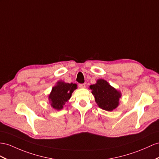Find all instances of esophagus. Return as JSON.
I'll list each match as a JSON object with an SVG mask.
<instances>
[{
	"label": "esophagus",
	"mask_w": 159,
	"mask_h": 159,
	"mask_svg": "<svg viewBox=\"0 0 159 159\" xmlns=\"http://www.w3.org/2000/svg\"><path fill=\"white\" fill-rule=\"evenodd\" d=\"M79 87L81 89H84L85 87H86V85H85V84H79Z\"/></svg>",
	"instance_id": "esophagus-1"
}]
</instances>
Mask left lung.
<instances>
[{
  "instance_id": "8db88e82",
  "label": "left lung",
  "mask_w": 159,
  "mask_h": 159,
  "mask_svg": "<svg viewBox=\"0 0 159 159\" xmlns=\"http://www.w3.org/2000/svg\"><path fill=\"white\" fill-rule=\"evenodd\" d=\"M99 107L105 111H111L120 104L121 93L120 91L111 86L107 80L98 79L97 83L89 87Z\"/></svg>"
}]
</instances>
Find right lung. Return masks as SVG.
<instances>
[{
	"label": "right lung",
	"instance_id": "right-lung-1",
	"mask_svg": "<svg viewBox=\"0 0 159 159\" xmlns=\"http://www.w3.org/2000/svg\"><path fill=\"white\" fill-rule=\"evenodd\" d=\"M77 89V84L65 83L59 80L52 89V91L48 95L49 102L51 107L56 110H61L64 105L70 99L72 93Z\"/></svg>",
	"mask_w": 159,
	"mask_h": 159
}]
</instances>
